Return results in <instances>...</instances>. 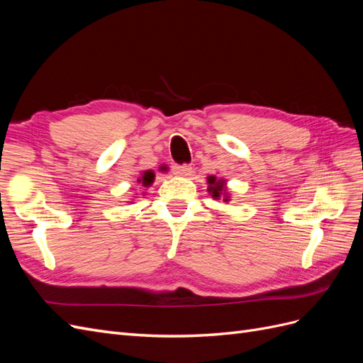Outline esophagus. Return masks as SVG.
<instances>
[{
  "label": "esophagus",
  "mask_w": 363,
  "mask_h": 363,
  "mask_svg": "<svg viewBox=\"0 0 363 363\" xmlns=\"http://www.w3.org/2000/svg\"><path fill=\"white\" fill-rule=\"evenodd\" d=\"M174 172L180 175V177H191L194 174V169L192 167H189V164H175Z\"/></svg>",
  "instance_id": "obj_1"
}]
</instances>
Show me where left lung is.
<instances>
[{
	"mask_svg": "<svg viewBox=\"0 0 363 363\" xmlns=\"http://www.w3.org/2000/svg\"><path fill=\"white\" fill-rule=\"evenodd\" d=\"M207 183H208L207 191L212 194L215 200L221 199V196H223V201H225V203L230 201V196H228L227 189H225V180H216V177L211 175V177H207Z\"/></svg>",
	"mask_w": 363,
	"mask_h": 363,
	"instance_id": "left-lung-1",
	"label": "left lung"
}]
</instances>
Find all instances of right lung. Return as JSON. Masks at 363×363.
<instances>
[{"instance_id": "right-lung-1", "label": "right lung", "mask_w": 363, "mask_h": 363, "mask_svg": "<svg viewBox=\"0 0 363 363\" xmlns=\"http://www.w3.org/2000/svg\"><path fill=\"white\" fill-rule=\"evenodd\" d=\"M152 182H155V172H152L151 169L142 172L140 177L138 179V183H142V186H145V188H148V186H151Z\"/></svg>"}]
</instances>
